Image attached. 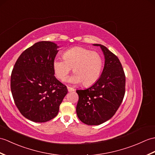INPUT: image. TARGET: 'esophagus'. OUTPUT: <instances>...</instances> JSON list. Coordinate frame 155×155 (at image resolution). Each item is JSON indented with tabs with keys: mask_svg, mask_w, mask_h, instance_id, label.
Instances as JSON below:
<instances>
[{
	"mask_svg": "<svg viewBox=\"0 0 155 155\" xmlns=\"http://www.w3.org/2000/svg\"><path fill=\"white\" fill-rule=\"evenodd\" d=\"M67 89H68V91H69V92H73V91H74V89L73 88L70 87V86H67Z\"/></svg>",
	"mask_w": 155,
	"mask_h": 155,
	"instance_id": "1",
	"label": "esophagus"
}]
</instances>
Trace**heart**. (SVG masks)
<instances>
[{"label": "heart", "instance_id": "obj_1", "mask_svg": "<svg viewBox=\"0 0 155 155\" xmlns=\"http://www.w3.org/2000/svg\"><path fill=\"white\" fill-rule=\"evenodd\" d=\"M53 67L56 77L60 81L64 80L73 68L74 74L67 81L72 84L82 82L84 86H90L99 78L103 67V59L98 52L75 47L63 53V59H54Z\"/></svg>", "mask_w": 155, "mask_h": 155}]
</instances>
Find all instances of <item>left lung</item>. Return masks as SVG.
Returning a JSON list of instances; mask_svg holds the SVG:
<instances>
[{
  "mask_svg": "<svg viewBox=\"0 0 155 155\" xmlns=\"http://www.w3.org/2000/svg\"><path fill=\"white\" fill-rule=\"evenodd\" d=\"M100 46L105 57L101 76L91 87L77 90V116L88 125L103 124L114 116L123 101L125 91V75L117 57L106 47Z\"/></svg>",
  "mask_w": 155,
  "mask_h": 155,
  "instance_id": "1",
  "label": "left lung"
}]
</instances>
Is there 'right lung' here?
Instances as JSON below:
<instances>
[{
    "instance_id": "add662e5",
    "label": "right lung",
    "mask_w": 155,
    "mask_h": 155,
    "mask_svg": "<svg viewBox=\"0 0 155 155\" xmlns=\"http://www.w3.org/2000/svg\"><path fill=\"white\" fill-rule=\"evenodd\" d=\"M57 48L53 42L35 43L21 54L12 71L14 101L21 115L32 121L43 123L55 117L68 92L67 86L54 76Z\"/></svg>"
}]
</instances>
